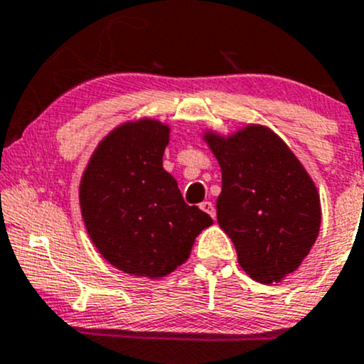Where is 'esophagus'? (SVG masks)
Returning a JSON list of instances; mask_svg holds the SVG:
<instances>
[{
  "label": "esophagus",
  "instance_id": "34e87169",
  "mask_svg": "<svg viewBox=\"0 0 364 364\" xmlns=\"http://www.w3.org/2000/svg\"><path fill=\"white\" fill-rule=\"evenodd\" d=\"M200 208L203 210V212H207L212 219H215V207H213L212 201H203V203L200 205Z\"/></svg>",
  "mask_w": 364,
  "mask_h": 364
}]
</instances>
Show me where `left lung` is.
<instances>
[{
	"mask_svg": "<svg viewBox=\"0 0 364 364\" xmlns=\"http://www.w3.org/2000/svg\"><path fill=\"white\" fill-rule=\"evenodd\" d=\"M223 175L217 223L256 282L273 284L296 272L319 237L321 196L289 145L263 124L233 133L203 131Z\"/></svg>",
	"mask_w": 364,
	"mask_h": 364,
	"instance_id": "1",
	"label": "left lung"
}]
</instances>
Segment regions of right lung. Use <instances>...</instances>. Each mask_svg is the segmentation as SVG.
Listing matches in <instances>:
<instances>
[{
  "label": "right lung",
  "mask_w": 364,
  "mask_h": 364,
  "mask_svg": "<svg viewBox=\"0 0 364 364\" xmlns=\"http://www.w3.org/2000/svg\"><path fill=\"white\" fill-rule=\"evenodd\" d=\"M171 127L152 117L126 121L95 149L78 186L89 238L127 275L161 279L186 263L213 220L183 201L163 168Z\"/></svg>",
  "instance_id": "add662e5"
}]
</instances>
